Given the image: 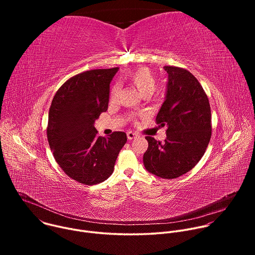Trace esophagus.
Returning a JSON list of instances; mask_svg holds the SVG:
<instances>
[{
  "label": "esophagus",
  "mask_w": 255,
  "mask_h": 255,
  "mask_svg": "<svg viewBox=\"0 0 255 255\" xmlns=\"http://www.w3.org/2000/svg\"><path fill=\"white\" fill-rule=\"evenodd\" d=\"M138 137V135L136 134V133H134V132H127V138L129 139V140H133V139H135V138H137Z\"/></svg>",
  "instance_id": "obj_1"
}]
</instances>
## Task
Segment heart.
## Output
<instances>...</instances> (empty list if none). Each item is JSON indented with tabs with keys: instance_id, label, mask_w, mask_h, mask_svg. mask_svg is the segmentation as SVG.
I'll return each mask as SVG.
<instances>
[{
	"instance_id": "obj_1",
	"label": "heart",
	"mask_w": 255,
	"mask_h": 255,
	"mask_svg": "<svg viewBox=\"0 0 255 255\" xmlns=\"http://www.w3.org/2000/svg\"><path fill=\"white\" fill-rule=\"evenodd\" d=\"M126 81L134 86L143 97L150 96L156 88V78L153 72L146 67L137 68L126 75ZM119 95V87L114 86L111 90L110 99L112 102L116 101Z\"/></svg>"
}]
</instances>
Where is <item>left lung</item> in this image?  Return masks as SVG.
Wrapping results in <instances>:
<instances>
[{"mask_svg":"<svg viewBox=\"0 0 255 255\" xmlns=\"http://www.w3.org/2000/svg\"><path fill=\"white\" fill-rule=\"evenodd\" d=\"M165 101L156 124L166 126L163 143L146 136L143 155L145 168L161 178L171 179L190 171L203 157L212 135L209 99L199 81L185 68L167 65Z\"/></svg>","mask_w":255,"mask_h":255,"instance_id":"1","label":"left lung"}]
</instances>
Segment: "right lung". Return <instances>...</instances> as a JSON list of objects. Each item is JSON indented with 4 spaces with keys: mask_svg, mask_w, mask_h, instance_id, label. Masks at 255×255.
<instances>
[{
    "mask_svg": "<svg viewBox=\"0 0 255 255\" xmlns=\"http://www.w3.org/2000/svg\"><path fill=\"white\" fill-rule=\"evenodd\" d=\"M118 67L87 70L56 92L48 114L47 139L55 161L70 178L97 185L113 173L127 141L125 132L98 136L94 123L109 104L110 83Z\"/></svg>",
    "mask_w": 255,
    "mask_h": 255,
    "instance_id": "1",
    "label": "right lung"
}]
</instances>
